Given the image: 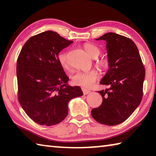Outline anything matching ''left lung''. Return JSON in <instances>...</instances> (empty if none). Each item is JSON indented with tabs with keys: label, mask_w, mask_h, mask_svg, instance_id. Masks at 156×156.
I'll return each instance as SVG.
<instances>
[{
	"label": "left lung",
	"mask_w": 156,
	"mask_h": 156,
	"mask_svg": "<svg viewBox=\"0 0 156 156\" xmlns=\"http://www.w3.org/2000/svg\"><path fill=\"white\" fill-rule=\"evenodd\" d=\"M69 41L53 31L28 39L17 60L18 97L34 122L57 125L68 114V102L83 95L80 87L67 84L69 78L58 58Z\"/></svg>",
	"instance_id": "obj_1"
}]
</instances>
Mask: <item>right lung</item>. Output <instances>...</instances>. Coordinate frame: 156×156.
<instances>
[{"instance_id":"add662e5","label":"right lung","mask_w":156,"mask_h":156,"mask_svg":"<svg viewBox=\"0 0 156 156\" xmlns=\"http://www.w3.org/2000/svg\"><path fill=\"white\" fill-rule=\"evenodd\" d=\"M97 41L106 42L109 69L100 81V106L91 110L95 120L113 126L127 119L140 103L145 70L133 41L115 33H107Z\"/></svg>"}]
</instances>
